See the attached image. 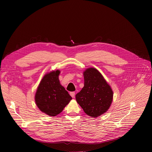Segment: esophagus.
I'll return each instance as SVG.
<instances>
[{
	"mask_svg": "<svg viewBox=\"0 0 152 152\" xmlns=\"http://www.w3.org/2000/svg\"><path fill=\"white\" fill-rule=\"evenodd\" d=\"M70 96L73 97V98H74L75 97V93L73 91V92H70Z\"/></svg>",
	"mask_w": 152,
	"mask_h": 152,
	"instance_id": "34e87169",
	"label": "esophagus"
}]
</instances>
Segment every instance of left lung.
I'll use <instances>...</instances> for the list:
<instances>
[{"mask_svg": "<svg viewBox=\"0 0 152 152\" xmlns=\"http://www.w3.org/2000/svg\"><path fill=\"white\" fill-rule=\"evenodd\" d=\"M83 77L84 86L76 94V100L86 114L96 118L110 108L113 99V91L96 69H86Z\"/></svg>", "mask_w": 152, "mask_h": 152, "instance_id": "8db88e82", "label": "left lung"}]
</instances>
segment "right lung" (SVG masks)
<instances>
[{
    "label": "right lung",
    "mask_w": 152,
    "mask_h": 152,
    "mask_svg": "<svg viewBox=\"0 0 152 152\" xmlns=\"http://www.w3.org/2000/svg\"><path fill=\"white\" fill-rule=\"evenodd\" d=\"M60 71L54 70L46 74L37 90L35 101L39 110L49 116L60 114L72 97L59 80Z\"/></svg>",
    "instance_id": "add662e5"
}]
</instances>
